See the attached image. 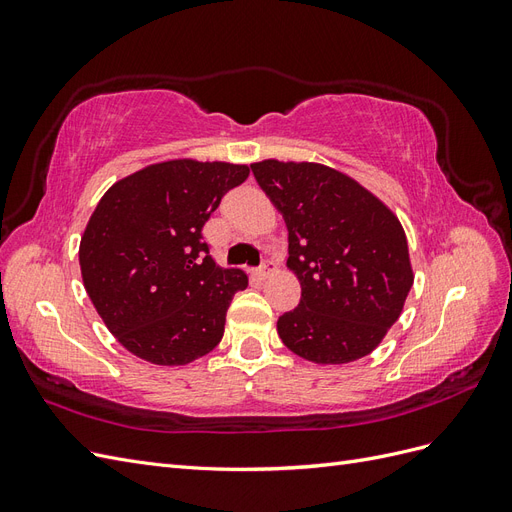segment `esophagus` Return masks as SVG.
Returning a JSON list of instances; mask_svg holds the SVG:
<instances>
[{"label": "esophagus", "mask_w": 512, "mask_h": 512, "mask_svg": "<svg viewBox=\"0 0 512 512\" xmlns=\"http://www.w3.org/2000/svg\"><path fill=\"white\" fill-rule=\"evenodd\" d=\"M273 271H275V262L271 258H265V260H262V265L258 267L256 273H258L260 280H265V277H269Z\"/></svg>", "instance_id": "1"}]
</instances>
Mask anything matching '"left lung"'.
<instances>
[{"instance_id":"8db88e82","label":"left lung","mask_w":512,"mask_h":512,"mask_svg":"<svg viewBox=\"0 0 512 512\" xmlns=\"http://www.w3.org/2000/svg\"><path fill=\"white\" fill-rule=\"evenodd\" d=\"M252 173L288 226L301 301L277 318L286 348L342 365L374 350L412 288L406 232L363 185L314 162L265 160Z\"/></svg>"}]
</instances>
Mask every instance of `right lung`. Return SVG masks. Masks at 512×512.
Returning <instances> with one entry per match:
<instances>
[{
	"mask_svg": "<svg viewBox=\"0 0 512 512\" xmlns=\"http://www.w3.org/2000/svg\"><path fill=\"white\" fill-rule=\"evenodd\" d=\"M247 175L239 164L170 160L102 196L81 239V275L123 348L156 365H185L220 344L247 275L218 267L203 226Z\"/></svg>",
	"mask_w": 512,
	"mask_h": 512,
	"instance_id": "add662e5",
	"label": "right lung"
}]
</instances>
